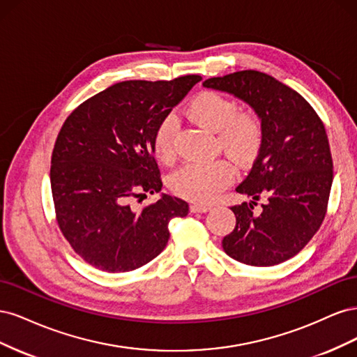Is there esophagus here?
Returning <instances> with one entry per match:
<instances>
[{
  "mask_svg": "<svg viewBox=\"0 0 357 357\" xmlns=\"http://www.w3.org/2000/svg\"><path fill=\"white\" fill-rule=\"evenodd\" d=\"M210 208H211L210 204H198V202H193V204L190 205V211H192V213H205V211H208Z\"/></svg>",
  "mask_w": 357,
  "mask_h": 357,
  "instance_id": "esophagus-1",
  "label": "esophagus"
}]
</instances>
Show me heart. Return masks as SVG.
I'll use <instances>...</instances> for the list:
<instances>
[{
  "label": "heart",
  "mask_w": 357,
  "mask_h": 357,
  "mask_svg": "<svg viewBox=\"0 0 357 357\" xmlns=\"http://www.w3.org/2000/svg\"><path fill=\"white\" fill-rule=\"evenodd\" d=\"M188 116L215 132V149L222 150L236 165L250 160L262 144L264 123L255 110H240L238 102L219 92L204 91L193 98ZM177 121L169 114L162 119L153 134L156 158L171 164L177 156ZM232 169L226 159L211 162H188L169 178V186L177 195L197 201H211L229 185Z\"/></svg>",
  "instance_id": "b5f03b06"
}]
</instances>
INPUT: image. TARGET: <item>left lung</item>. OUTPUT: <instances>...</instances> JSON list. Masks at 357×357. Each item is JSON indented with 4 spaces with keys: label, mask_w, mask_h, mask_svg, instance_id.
Returning a JSON list of instances; mask_svg holds the SVG:
<instances>
[{
    "label": "left lung",
    "mask_w": 357,
    "mask_h": 357,
    "mask_svg": "<svg viewBox=\"0 0 357 357\" xmlns=\"http://www.w3.org/2000/svg\"><path fill=\"white\" fill-rule=\"evenodd\" d=\"M202 84L238 96L264 123L259 155L236 188L253 201L231 207L236 225L223 238V250L245 265L282 264L310 243L328 211L333 164L325 125L304 96L261 71ZM259 199L266 202L255 212Z\"/></svg>",
    "instance_id": "left-lung-1"
}]
</instances>
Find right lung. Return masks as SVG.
I'll return each mask as SVG.
<instances>
[{
	"mask_svg": "<svg viewBox=\"0 0 357 357\" xmlns=\"http://www.w3.org/2000/svg\"><path fill=\"white\" fill-rule=\"evenodd\" d=\"M199 80L116 83L63 122L52 153V197L59 229L84 262L132 271L164 250L169 220L188 215V202L176 197L143 207L134 199L160 192L155 129Z\"/></svg>",
	"mask_w": 357,
	"mask_h": 357,
	"instance_id": "right-lung-1",
	"label": "right lung"
}]
</instances>
